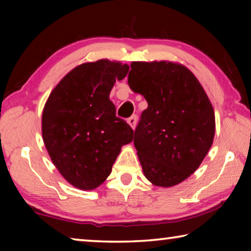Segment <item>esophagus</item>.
<instances>
[{
	"instance_id": "esophagus-1",
	"label": "esophagus",
	"mask_w": 251,
	"mask_h": 251,
	"mask_svg": "<svg viewBox=\"0 0 251 251\" xmlns=\"http://www.w3.org/2000/svg\"><path fill=\"white\" fill-rule=\"evenodd\" d=\"M127 123H128L129 126L131 127V128L135 129L136 124H137V116H136V115H133L131 117H129L128 120H127Z\"/></svg>"
}]
</instances>
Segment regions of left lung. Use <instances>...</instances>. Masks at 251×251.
Returning <instances> with one entry per match:
<instances>
[{"label":"left lung","mask_w":251,"mask_h":251,"mask_svg":"<svg viewBox=\"0 0 251 251\" xmlns=\"http://www.w3.org/2000/svg\"><path fill=\"white\" fill-rule=\"evenodd\" d=\"M130 69V90L148 103L134 138L144 175L155 186L178 185L210 150L214 108L196 76L179 63L133 62Z\"/></svg>","instance_id":"1"}]
</instances>
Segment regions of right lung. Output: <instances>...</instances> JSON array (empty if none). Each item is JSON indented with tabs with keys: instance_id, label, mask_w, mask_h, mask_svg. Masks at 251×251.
I'll use <instances>...</instances> for the list:
<instances>
[{
	"instance_id": "right-lung-1",
	"label": "right lung",
	"mask_w": 251,
	"mask_h": 251,
	"mask_svg": "<svg viewBox=\"0 0 251 251\" xmlns=\"http://www.w3.org/2000/svg\"><path fill=\"white\" fill-rule=\"evenodd\" d=\"M129 66L99 59L69 72L50 92L42 114V137L59 174L72 186L93 190L112 172L134 130L116 117L109 100Z\"/></svg>"
}]
</instances>
